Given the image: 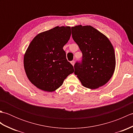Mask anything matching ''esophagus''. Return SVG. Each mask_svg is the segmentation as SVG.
Segmentation results:
<instances>
[{
  "label": "esophagus",
  "instance_id": "obj_1",
  "mask_svg": "<svg viewBox=\"0 0 133 133\" xmlns=\"http://www.w3.org/2000/svg\"><path fill=\"white\" fill-rule=\"evenodd\" d=\"M71 64L73 66H74V64H75V62H74V61H71Z\"/></svg>",
  "mask_w": 133,
  "mask_h": 133
}]
</instances>
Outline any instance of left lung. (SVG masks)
I'll list each match as a JSON object with an SVG mask.
<instances>
[{"mask_svg": "<svg viewBox=\"0 0 133 133\" xmlns=\"http://www.w3.org/2000/svg\"><path fill=\"white\" fill-rule=\"evenodd\" d=\"M72 37L83 54L74 65V74L82 84L96 89L108 82L115 69L114 47L106 36L91 26L71 27Z\"/></svg>", "mask_w": 133, "mask_h": 133, "instance_id": "1", "label": "left lung"}]
</instances>
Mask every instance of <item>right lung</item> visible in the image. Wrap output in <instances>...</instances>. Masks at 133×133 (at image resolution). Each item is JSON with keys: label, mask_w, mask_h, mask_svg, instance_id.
Instances as JSON below:
<instances>
[{"label": "right lung", "mask_w": 133, "mask_h": 133, "mask_svg": "<svg viewBox=\"0 0 133 133\" xmlns=\"http://www.w3.org/2000/svg\"><path fill=\"white\" fill-rule=\"evenodd\" d=\"M70 36L71 27L56 26L38 34L31 42L24 55V68L28 79L39 89L54 91L74 72L63 49Z\"/></svg>", "instance_id": "obj_1"}]
</instances>
